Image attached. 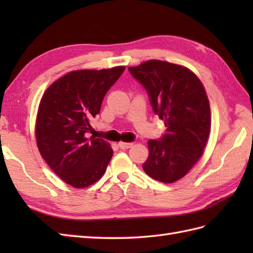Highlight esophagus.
<instances>
[{
	"mask_svg": "<svg viewBox=\"0 0 253 253\" xmlns=\"http://www.w3.org/2000/svg\"><path fill=\"white\" fill-rule=\"evenodd\" d=\"M118 147H120L123 150L129 149V148L132 147V143L131 142H123V141H121V142H118Z\"/></svg>",
	"mask_w": 253,
	"mask_h": 253,
	"instance_id": "1",
	"label": "esophagus"
}]
</instances>
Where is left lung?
<instances>
[{"label": "left lung", "mask_w": 253, "mask_h": 253, "mask_svg": "<svg viewBox=\"0 0 253 253\" xmlns=\"http://www.w3.org/2000/svg\"><path fill=\"white\" fill-rule=\"evenodd\" d=\"M130 74L147 89L155 114L166 133L149 140V158L142 169L151 178L170 184L182 178L206 148L211 130L209 99L201 80L185 66L149 60Z\"/></svg>", "instance_id": "1"}]
</instances>
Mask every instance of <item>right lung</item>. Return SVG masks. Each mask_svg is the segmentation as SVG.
<instances>
[{
    "label": "right lung",
    "instance_id": "add662e5",
    "mask_svg": "<svg viewBox=\"0 0 253 253\" xmlns=\"http://www.w3.org/2000/svg\"><path fill=\"white\" fill-rule=\"evenodd\" d=\"M124 71L125 66L69 72L42 95L36 118L37 147L50 169L74 188L98 181L112 159L110 143L87 138L85 132Z\"/></svg>",
    "mask_w": 253,
    "mask_h": 253
}]
</instances>
